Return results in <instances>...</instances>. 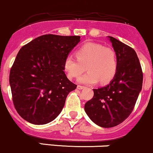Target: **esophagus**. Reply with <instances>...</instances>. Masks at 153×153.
I'll return each instance as SVG.
<instances>
[{
	"label": "esophagus",
	"instance_id": "esophagus-1",
	"mask_svg": "<svg viewBox=\"0 0 153 153\" xmlns=\"http://www.w3.org/2000/svg\"><path fill=\"white\" fill-rule=\"evenodd\" d=\"M77 88H78V89H84L85 88V86H81V85H78V86H77Z\"/></svg>",
	"mask_w": 153,
	"mask_h": 153
}]
</instances>
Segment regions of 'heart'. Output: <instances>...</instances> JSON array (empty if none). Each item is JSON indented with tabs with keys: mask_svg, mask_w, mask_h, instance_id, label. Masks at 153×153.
Listing matches in <instances>:
<instances>
[{
	"mask_svg": "<svg viewBox=\"0 0 153 153\" xmlns=\"http://www.w3.org/2000/svg\"><path fill=\"white\" fill-rule=\"evenodd\" d=\"M76 57L68 55L64 59V72L70 79L78 78L85 70V67L88 71L78 80L85 84H94L99 81L107 83L117 74L118 59L112 48L87 42L77 50Z\"/></svg>",
	"mask_w": 153,
	"mask_h": 153,
	"instance_id": "obj_1",
	"label": "heart"
}]
</instances>
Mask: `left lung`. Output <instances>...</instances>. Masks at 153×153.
<instances>
[{
	"mask_svg": "<svg viewBox=\"0 0 153 153\" xmlns=\"http://www.w3.org/2000/svg\"><path fill=\"white\" fill-rule=\"evenodd\" d=\"M118 59L117 74L109 84L93 89L92 99L85 111L102 128H112L125 121L133 111L142 88L143 72L136 51L117 39L108 36Z\"/></svg>",
	"mask_w": 153,
	"mask_h": 153,
	"instance_id": "8db88e82",
	"label": "left lung"
}]
</instances>
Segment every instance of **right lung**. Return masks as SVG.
I'll list each match as a JSON object with an SVG mask.
<instances>
[{"label": "right lung", "mask_w": 153, "mask_h": 153, "mask_svg": "<svg viewBox=\"0 0 153 153\" xmlns=\"http://www.w3.org/2000/svg\"><path fill=\"white\" fill-rule=\"evenodd\" d=\"M80 36L45 34L22 47L9 74L12 100L19 115L28 123L45 125L63 109L77 85L67 78L64 62Z\"/></svg>", "instance_id": "add662e5"}]
</instances>
